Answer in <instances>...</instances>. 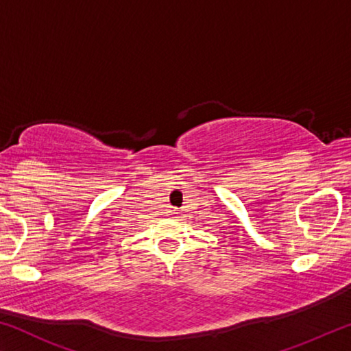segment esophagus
I'll return each mask as SVG.
<instances>
[{
    "instance_id": "obj_1",
    "label": "esophagus",
    "mask_w": 351,
    "mask_h": 351,
    "mask_svg": "<svg viewBox=\"0 0 351 351\" xmlns=\"http://www.w3.org/2000/svg\"><path fill=\"white\" fill-rule=\"evenodd\" d=\"M173 213H175V215H176V213H178V212H173Z\"/></svg>"
}]
</instances>
